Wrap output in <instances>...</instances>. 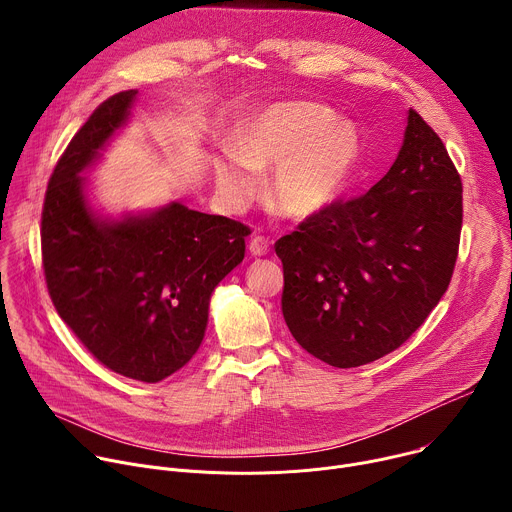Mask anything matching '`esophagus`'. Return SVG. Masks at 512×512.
Segmentation results:
<instances>
[{
	"label": "esophagus",
	"instance_id": "1",
	"mask_svg": "<svg viewBox=\"0 0 512 512\" xmlns=\"http://www.w3.org/2000/svg\"><path fill=\"white\" fill-rule=\"evenodd\" d=\"M249 253H251L253 257H263V255H267V253H269V241H267L265 237H261V235H255V237L251 239V243H249Z\"/></svg>",
	"mask_w": 512,
	"mask_h": 512
}]
</instances>
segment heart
<instances>
[{"label":"heart","mask_w":512,"mask_h":512,"mask_svg":"<svg viewBox=\"0 0 512 512\" xmlns=\"http://www.w3.org/2000/svg\"><path fill=\"white\" fill-rule=\"evenodd\" d=\"M356 152V131L346 121H334L330 107L279 103L247 119L233 141V156L214 162L216 188L231 206L243 208L259 192V172L275 170V208L308 218L340 194Z\"/></svg>","instance_id":"1"}]
</instances>
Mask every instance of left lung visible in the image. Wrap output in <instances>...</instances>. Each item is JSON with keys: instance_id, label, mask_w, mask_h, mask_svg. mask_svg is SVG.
<instances>
[{"instance_id": "obj_1", "label": "left lung", "mask_w": 512, "mask_h": 512, "mask_svg": "<svg viewBox=\"0 0 512 512\" xmlns=\"http://www.w3.org/2000/svg\"><path fill=\"white\" fill-rule=\"evenodd\" d=\"M460 231V174L440 135L409 109L391 170L275 243L291 336L336 369L397 350L446 294Z\"/></svg>"}]
</instances>
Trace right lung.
<instances>
[{
	"label": "right lung",
	"mask_w": 512,
	"mask_h": 512,
	"mask_svg": "<svg viewBox=\"0 0 512 512\" xmlns=\"http://www.w3.org/2000/svg\"><path fill=\"white\" fill-rule=\"evenodd\" d=\"M135 95L103 101L56 162L42 206V267L58 316L101 364L160 383L196 354L210 294L243 261L251 229L178 202L117 223L91 212L79 174L127 121Z\"/></svg>",
	"instance_id": "obj_1"
}]
</instances>
